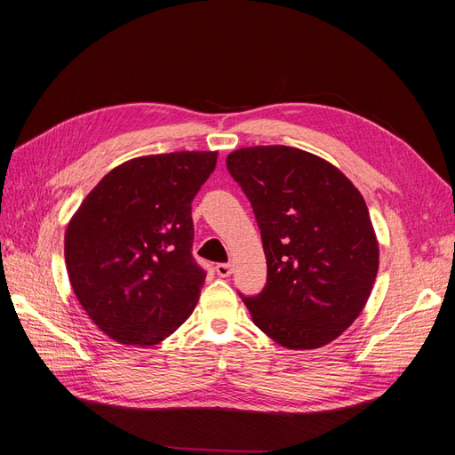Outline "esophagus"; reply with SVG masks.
I'll return each mask as SVG.
<instances>
[{
	"label": "esophagus",
	"instance_id": "1",
	"mask_svg": "<svg viewBox=\"0 0 455 455\" xmlns=\"http://www.w3.org/2000/svg\"><path fill=\"white\" fill-rule=\"evenodd\" d=\"M214 269L220 277H229L231 275V264H218Z\"/></svg>",
	"mask_w": 455,
	"mask_h": 455
}]
</instances>
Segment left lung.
Segmentation results:
<instances>
[{"instance_id": "left-lung-1", "label": "left lung", "mask_w": 455, "mask_h": 455, "mask_svg": "<svg viewBox=\"0 0 455 455\" xmlns=\"http://www.w3.org/2000/svg\"><path fill=\"white\" fill-rule=\"evenodd\" d=\"M256 216L267 261L254 324L288 349L336 339L361 315L379 251L363 196L334 164L288 146L241 148L226 159Z\"/></svg>"}]
</instances>
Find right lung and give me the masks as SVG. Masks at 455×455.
I'll return each mask as SVG.
<instances>
[{"label": "right lung", "instance_id": "obj_1", "mask_svg": "<svg viewBox=\"0 0 455 455\" xmlns=\"http://www.w3.org/2000/svg\"><path fill=\"white\" fill-rule=\"evenodd\" d=\"M214 167L216 151L131 159L102 178L68 224V277L112 339L156 346L194 311L206 271L191 254V201Z\"/></svg>", "mask_w": 455, "mask_h": 455}]
</instances>
